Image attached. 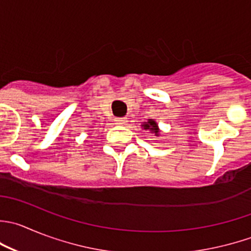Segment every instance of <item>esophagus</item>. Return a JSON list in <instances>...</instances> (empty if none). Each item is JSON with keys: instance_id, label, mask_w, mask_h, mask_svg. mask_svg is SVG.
I'll list each match as a JSON object with an SVG mask.
<instances>
[{"instance_id": "obj_1", "label": "esophagus", "mask_w": 251, "mask_h": 251, "mask_svg": "<svg viewBox=\"0 0 251 251\" xmlns=\"http://www.w3.org/2000/svg\"><path fill=\"white\" fill-rule=\"evenodd\" d=\"M127 119L126 118H118L115 119V124H118V125H126L127 124Z\"/></svg>"}]
</instances>
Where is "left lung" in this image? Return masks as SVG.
Here are the masks:
<instances>
[{
  "label": "left lung",
  "mask_w": 251,
  "mask_h": 251,
  "mask_svg": "<svg viewBox=\"0 0 251 251\" xmlns=\"http://www.w3.org/2000/svg\"><path fill=\"white\" fill-rule=\"evenodd\" d=\"M141 126H142V128H145V130H150V132L153 133L154 136L160 135V130L159 127H158L157 121L153 120V119H148L147 121H143Z\"/></svg>",
  "instance_id": "1"
}]
</instances>
